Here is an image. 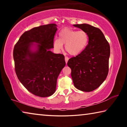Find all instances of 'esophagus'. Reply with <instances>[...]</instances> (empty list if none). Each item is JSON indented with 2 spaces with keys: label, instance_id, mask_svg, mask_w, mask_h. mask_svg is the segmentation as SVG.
Returning a JSON list of instances; mask_svg holds the SVG:
<instances>
[{
  "label": "esophagus",
  "instance_id": "34e87169",
  "mask_svg": "<svg viewBox=\"0 0 127 127\" xmlns=\"http://www.w3.org/2000/svg\"><path fill=\"white\" fill-rule=\"evenodd\" d=\"M68 57H65V63H66V64L68 63Z\"/></svg>",
  "mask_w": 127,
  "mask_h": 127
}]
</instances>
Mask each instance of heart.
Instances as JSON below:
<instances>
[{
  "instance_id": "b5f03b06",
  "label": "heart",
  "mask_w": 127,
  "mask_h": 127,
  "mask_svg": "<svg viewBox=\"0 0 127 127\" xmlns=\"http://www.w3.org/2000/svg\"><path fill=\"white\" fill-rule=\"evenodd\" d=\"M59 38L53 41L54 48L60 51L65 45V49L70 55H77L82 53L86 47L89 41V36L85 31L64 28L59 33Z\"/></svg>"
}]
</instances>
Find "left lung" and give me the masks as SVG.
Segmentation results:
<instances>
[{"instance_id":"1","label":"left lung","mask_w":127,"mask_h":127,"mask_svg":"<svg viewBox=\"0 0 127 127\" xmlns=\"http://www.w3.org/2000/svg\"><path fill=\"white\" fill-rule=\"evenodd\" d=\"M85 31L89 36L86 48L78 55L69 59L71 76L76 88L91 92L104 82L109 72L110 45L101 30L91 25H73Z\"/></svg>"}]
</instances>
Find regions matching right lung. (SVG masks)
Instances as JSON below:
<instances>
[{
	"label": "right lung",
	"mask_w": 127,
	"mask_h": 127,
	"mask_svg": "<svg viewBox=\"0 0 127 127\" xmlns=\"http://www.w3.org/2000/svg\"><path fill=\"white\" fill-rule=\"evenodd\" d=\"M57 30L54 23L34 27L23 33L13 49L15 71L29 92L39 97L54 93L57 78L64 66V56L54 54L53 41Z\"/></svg>",
	"instance_id": "obj_1"
}]
</instances>
